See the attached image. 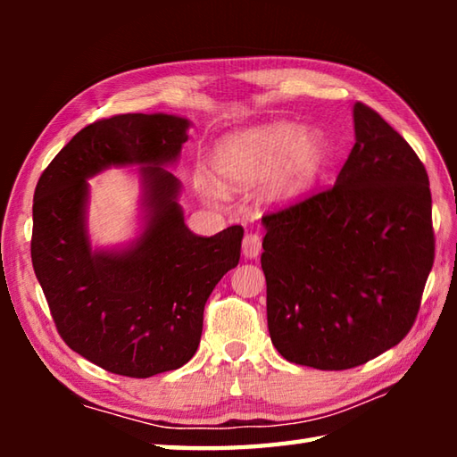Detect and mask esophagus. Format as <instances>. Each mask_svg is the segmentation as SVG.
<instances>
[{
	"instance_id": "esophagus-1",
	"label": "esophagus",
	"mask_w": 457,
	"mask_h": 457,
	"mask_svg": "<svg viewBox=\"0 0 457 457\" xmlns=\"http://www.w3.org/2000/svg\"><path fill=\"white\" fill-rule=\"evenodd\" d=\"M261 249H263V245H261V236L259 234H245V237H244V255L247 259H255V257H259Z\"/></svg>"
}]
</instances>
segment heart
<instances>
[{"mask_svg": "<svg viewBox=\"0 0 457 457\" xmlns=\"http://www.w3.org/2000/svg\"><path fill=\"white\" fill-rule=\"evenodd\" d=\"M328 153L320 131H300L298 125L280 121L223 141L213 157V172L228 187L270 179L277 200H293L322 174Z\"/></svg>", "mask_w": 457, "mask_h": 457, "instance_id": "b5f03b06", "label": "heart"}]
</instances>
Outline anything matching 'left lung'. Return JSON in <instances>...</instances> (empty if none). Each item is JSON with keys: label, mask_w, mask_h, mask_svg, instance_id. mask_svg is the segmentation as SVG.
<instances>
[{"label": "left lung", "mask_w": 457, "mask_h": 457, "mask_svg": "<svg viewBox=\"0 0 457 457\" xmlns=\"http://www.w3.org/2000/svg\"><path fill=\"white\" fill-rule=\"evenodd\" d=\"M336 184L263 216L267 324L287 361L342 371L411 332L434 265L428 172L357 102Z\"/></svg>", "instance_id": "left-lung-1"}]
</instances>
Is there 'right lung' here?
Listing matches in <instances>:
<instances>
[{
	"label": "right lung",
	"instance_id": "1",
	"mask_svg": "<svg viewBox=\"0 0 457 457\" xmlns=\"http://www.w3.org/2000/svg\"><path fill=\"white\" fill-rule=\"evenodd\" d=\"M188 120L121 113L86 125L43 170L33 198L31 259L58 334L105 371L147 378L196 353L204 306L239 263L244 228L212 237L187 228L180 184L161 164L179 157ZM112 163H145L152 218L123 254H96L85 236V179Z\"/></svg>",
	"mask_w": 457,
	"mask_h": 457
}]
</instances>
